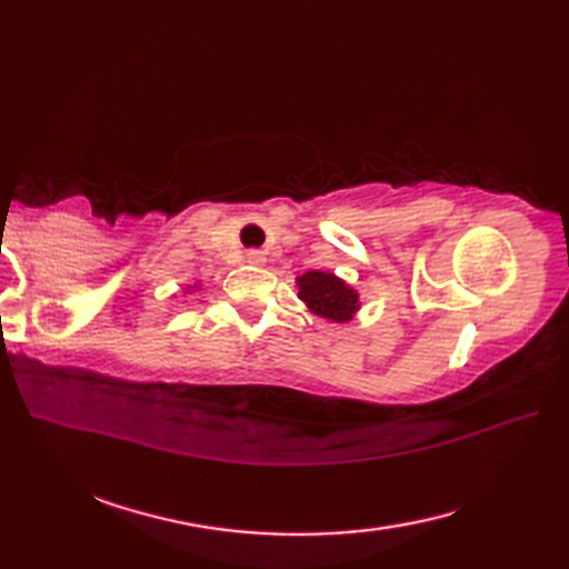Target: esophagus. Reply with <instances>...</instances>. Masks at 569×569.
<instances>
[{
    "label": "esophagus",
    "instance_id": "esophagus-1",
    "mask_svg": "<svg viewBox=\"0 0 569 569\" xmlns=\"http://www.w3.org/2000/svg\"><path fill=\"white\" fill-rule=\"evenodd\" d=\"M247 261H249V263H253V266H261V263L266 261L263 251H259V249H249V251H247Z\"/></svg>",
    "mask_w": 569,
    "mask_h": 569
}]
</instances>
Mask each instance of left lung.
Listing matches in <instances>:
<instances>
[{
    "mask_svg": "<svg viewBox=\"0 0 569 569\" xmlns=\"http://www.w3.org/2000/svg\"><path fill=\"white\" fill-rule=\"evenodd\" d=\"M298 298L303 300L312 312H318L320 318L345 322L352 318V312L359 308V296L332 273L308 271L306 276L298 278Z\"/></svg>",
    "mask_w": 569,
    "mask_h": 569,
    "instance_id": "8db88e82",
    "label": "left lung"
}]
</instances>
